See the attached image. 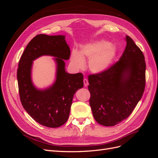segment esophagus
I'll return each instance as SVG.
<instances>
[{
  "label": "esophagus",
  "mask_w": 158,
  "mask_h": 158,
  "mask_svg": "<svg viewBox=\"0 0 158 158\" xmlns=\"http://www.w3.org/2000/svg\"><path fill=\"white\" fill-rule=\"evenodd\" d=\"M84 86L87 87L88 85V80L86 78L84 79Z\"/></svg>",
  "instance_id": "obj_1"
}]
</instances>
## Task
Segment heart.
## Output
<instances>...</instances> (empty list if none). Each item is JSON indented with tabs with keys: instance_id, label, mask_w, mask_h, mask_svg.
Returning a JSON list of instances; mask_svg holds the SVG:
<instances>
[{
	"instance_id": "obj_1",
	"label": "heart",
	"mask_w": 158,
	"mask_h": 158,
	"mask_svg": "<svg viewBox=\"0 0 158 158\" xmlns=\"http://www.w3.org/2000/svg\"><path fill=\"white\" fill-rule=\"evenodd\" d=\"M117 49L106 40H98L83 45L79 51H73L70 60L77 69H83L85 59L89 60V68L94 73L100 74L107 70L115 59Z\"/></svg>"
}]
</instances>
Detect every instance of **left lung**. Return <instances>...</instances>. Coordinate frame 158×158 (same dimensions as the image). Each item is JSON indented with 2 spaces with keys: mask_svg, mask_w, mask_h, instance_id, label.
Here are the masks:
<instances>
[{
  "mask_svg": "<svg viewBox=\"0 0 158 158\" xmlns=\"http://www.w3.org/2000/svg\"><path fill=\"white\" fill-rule=\"evenodd\" d=\"M121 58L107 70L88 76L89 105L99 124L114 126L126 119L140 101L146 84L144 56L131 38Z\"/></svg>",
  "mask_w": 158,
  "mask_h": 158,
  "instance_id": "obj_1",
  "label": "left lung"
}]
</instances>
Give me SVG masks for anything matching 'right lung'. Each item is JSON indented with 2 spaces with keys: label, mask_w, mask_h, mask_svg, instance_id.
Segmentation results:
<instances>
[{
  "label": "right lung",
  "mask_w": 158,
  "mask_h": 158,
  "mask_svg": "<svg viewBox=\"0 0 158 158\" xmlns=\"http://www.w3.org/2000/svg\"><path fill=\"white\" fill-rule=\"evenodd\" d=\"M56 57V82L44 90L37 89L31 80L32 61L41 56ZM70 55L64 35L40 34L30 41L22 55L17 70L19 94L23 107L38 123L56 128L68 120L74 95L83 88L82 73L69 74L65 70L64 60Z\"/></svg>",
  "instance_id": "1"
}]
</instances>
